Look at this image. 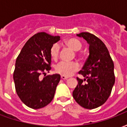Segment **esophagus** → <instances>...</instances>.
Instances as JSON below:
<instances>
[{
  "instance_id": "34e87169",
  "label": "esophagus",
  "mask_w": 127,
  "mask_h": 127,
  "mask_svg": "<svg viewBox=\"0 0 127 127\" xmlns=\"http://www.w3.org/2000/svg\"><path fill=\"white\" fill-rule=\"evenodd\" d=\"M68 77V76H64V75H61V79L62 80H66V79H67Z\"/></svg>"
}]
</instances>
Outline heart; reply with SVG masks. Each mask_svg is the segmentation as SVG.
<instances>
[{"mask_svg": "<svg viewBox=\"0 0 127 127\" xmlns=\"http://www.w3.org/2000/svg\"><path fill=\"white\" fill-rule=\"evenodd\" d=\"M65 43L74 51H79L82 48L81 42L76 38H69L66 40ZM59 50L60 46L58 43H55L52 46L50 53L51 57L53 59H56L58 57L59 54ZM78 68H79V64L74 62L68 63V62L61 61L57 64L55 66V70L58 73L64 76H70L75 71L78 70Z\"/></svg>", "mask_w": 127, "mask_h": 127, "instance_id": "1", "label": "heart"}]
</instances>
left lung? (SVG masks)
<instances>
[{
    "label": "left lung",
    "mask_w": 127,
    "mask_h": 127,
    "mask_svg": "<svg viewBox=\"0 0 127 127\" xmlns=\"http://www.w3.org/2000/svg\"><path fill=\"white\" fill-rule=\"evenodd\" d=\"M89 44V55L79 74L87 81L76 78L78 85L72 92L76 102L87 109L101 106L109 98L115 82L114 63L102 40L89 32L77 34Z\"/></svg>",
    "instance_id": "8db88e82"
}]
</instances>
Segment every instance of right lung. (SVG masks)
<instances>
[{
    "mask_svg": "<svg viewBox=\"0 0 127 127\" xmlns=\"http://www.w3.org/2000/svg\"><path fill=\"white\" fill-rule=\"evenodd\" d=\"M59 36L42 32L30 38L17 57L13 74L16 93L22 102L33 109L43 108L53 100L61 76L44 75L51 70L50 51Z\"/></svg>",
    "mask_w": 127,
    "mask_h": 127,
    "instance_id": "add662e5",
    "label": "right lung"
}]
</instances>
